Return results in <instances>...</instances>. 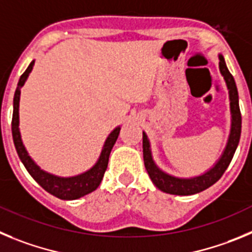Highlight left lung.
<instances>
[{"label": "left lung", "mask_w": 252, "mask_h": 252, "mask_svg": "<svg viewBox=\"0 0 252 252\" xmlns=\"http://www.w3.org/2000/svg\"><path fill=\"white\" fill-rule=\"evenodd\" d=\"M219 60L220 72L223 76V80H225L226 87H227L228 90L231 126L225 148H223L216 163L210 169H207L205 173L199 174V176L188 177V178L172 176V174L162 171L154 162L151 142H149L146 131H143V159H144V165H146L149 178L154 183V186L160 191L165 192V193L178 194V196H191V194L199 193V192L207 189L208 187L215 185L221 178L222 174L225 173L231 159H232L233 154L236 152L237 146H239L240 135H241V113H240L236 83L233 80V76L228 71L225 59L221 54H219Z\"/></svg>", "instance_id": "1"}]
</instances>
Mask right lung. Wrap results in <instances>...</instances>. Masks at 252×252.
<instances>
[{
	"label": "right lung",
	"mask_w": 252,
	"mask_h": 252,
	"mask_svg": "<svg viewBox=\"0 0 252 252\" xmlns=\"http://www.w3.org/2000/svg\"><path fill=\"white\" fill-rule=\"evenodd\" d=\"M33 64H35V60L31 61V64L29 65L26 71L21 75L19 84H17V88H16L15 96H13L12 138L13 143H15V148L17 151L20 159L24 163L25 168L31 174L33 180L44 188L45 191H47L49 193L53 194V196L58 197V198L65 199V201L78 199L80 197L85 196V194L90 193V192L95 191L101 183L104 173L106 171V167H108V162H109L110 152H112L113 147H114L115 142L118 139V135H119V131H121V126H118L117 128L113 129L112 133L106 137L98 160L88 171L83 172L80 174H76V176L61 177L41 169V167L31 158V156L27 152L26 147H25L24 142H22L21 133H20L19 112L21 88L24 87V84L26 83L27 78L30 75V72L32 71Z\"/></svg>",
	"instance_id": "obj_1"
}]
</instances>
